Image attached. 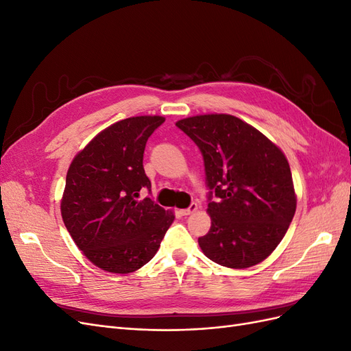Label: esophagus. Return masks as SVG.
<instances>
[{
	"mask_svg": "<svg viewBox=\"0 0 351 351\" xmlns=\"http://www.w3.org/2000/svg\"><path fill=\"white\" fill-rule=\"evenodd\" d=\"M196 210H197V205H196V204H192V205H190L189 208L180 210V214L184 215V217H187V215H192L193 212H196Z\"/></svg>",
	"mask_w": 351,
	"mask_h": 351,
	"instance_id": "1",
	"label": "esophagus"
}]
</instances>
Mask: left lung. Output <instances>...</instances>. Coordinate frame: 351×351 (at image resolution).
<instances>
[{
  "mask_svg": "<svg viewBox=\"0 0 351 351\" xmlns=\"http://www.w3.org/2000/svg\"><path fill=\"white\" fill-rule=\"evenodd\" d=\"M176 125L199 146L212 190L206 209L210 230L197 240L202 252L232 269L261 263L277 249L295 212L297 196L284 152L230 114L193 115Z\"/></svg>",
  "mask_w": 351,
  "mask_h": 351,
  "instance_id": "obj_1",
  "label": "left lung"
}]
</instances>
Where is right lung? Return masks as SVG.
<instances>
[{
    "instance_id": "1",
    "label": "right lung",
    "mask_w": 351,
    "mask_h": 351,
    "mask_svg": "<svg viewBox=\"0 0 351 351\" xmlns=\"http://www.w3.org/2000/svg\"><path fill=\"white\" fill-rule=\"evenodd\" d=\"M161 115L120 120L99 132L73 158L61 197V217L73 241L95 267L112 274L141 269L158 252L174 212L146 197L143 169L149 136Z\"/></svg>"
}]
</instances>
